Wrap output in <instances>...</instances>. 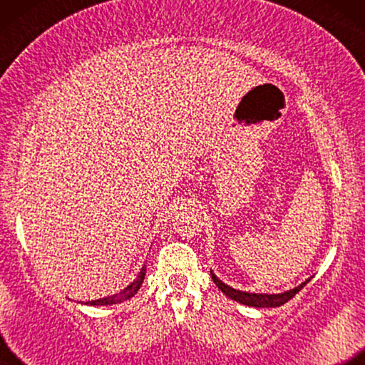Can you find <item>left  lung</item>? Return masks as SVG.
<instances>
[{
  "mask_svg": "<svg viewBox=\"0 0 365 365\" xmlns=\"http://www.w3.org/2000/svg\"><path fill=\"white\" fill-rule=\"evenodd\" d=\"M211 276H212V281L216 286L221 289V291L226 294L227 297L234 299V301L244 304V306H251V307H279L282 306V304H286L287 301H291V299L296 296V294L301 291V289L306 286V284L311 281V279H307L306 282H302L301 286L291 289V291H286L282 294H254V292H246V291H237V289H232L231 286H227V284H224L221 279L216 277V274H212L211 271Z\"/></svg>",
  "mask_w": 365,
  "mask_h": 365,
  "instance_id": "1",
  "label": "left lung"
}]
</instances>
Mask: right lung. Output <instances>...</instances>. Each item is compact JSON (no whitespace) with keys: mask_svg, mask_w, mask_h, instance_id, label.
Returning a JSON list of instances; mask_svg holds the SVG:
<instances>
[{"mask_svg":"<svg viewBox=\"0 0 365 365\" xmlns=\"http://www.w3.org/2000/svg\"><path fill=\"white\" fill-rule=\"evenodd\" d=\"M144 276H146V266H143L141 272L138 274V277L134 279V281L129 284L128 287H124L123 291L113 294V296H108V297H103V299H96V301H88V302H84V304H86V306H111V304H118V302L128 301L129 297H133L134 294L139 291V287H141V284L144 281Z\"/></svg>","mask_w":365,"mask_h":365,"instance_id":"1","label":"right lung"}]
</instances>
